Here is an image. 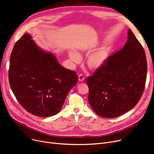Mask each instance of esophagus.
Returning <instances> with one entry per match:
<instances>
[{"label":"esophagus","mask_w":154,"mask_h":154,"mask_svg":"<svg viewBox=\"0 0 154 154\" xmlns=\"http://www.w3.org/2000/svg\"><path fill=\"white\" fill-rule=\"evenodd\" d=\"M84 78H85V77H84V75L83 74H80V75H79V77H78L79 81V82L83 81V80H84Z\"/></svg>","instance_id":"esophagus-1"}]
</instances>
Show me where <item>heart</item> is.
I'll return each instance as SVG.
<instances>
[{
  "label": "heart",
  "mask_w": 154,
  "mask_h": 154,
  "mask_svg": "<svg viewBox=\"0 0 154 154\" xmlns=\"http://www.w3.org/2000/svg\"><path fill=\"white\" fill-rule=\"evenodd\" d=\"M110 50L108 47H103L91 54L87 59V65L91 69H97L101 67L107 62L109 56ZM70 59L74 63L80 61V55L74 51L69 52Z\"/></svg>",
  "instance_id": "b5f03b06"
}]
</instances>
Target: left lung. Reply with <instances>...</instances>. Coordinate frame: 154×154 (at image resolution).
<instances>
[{"label": "left lung", "instance_id": "8db88e82", "mask_svg": "<svg viewBox=\"0 0 154 154\" xmlns=\"http://www.w3.org/2000/svg\"><path fill=\"white\" fill-rule=\"evenodd\" d=\"M147 72L143 47L128 29L124 47L87 79L93 110L102 117L114 118L134 108L142 95Z\"/></svg>", "mask_w": 154, "mask_h": 154}]
</instances>
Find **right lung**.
<instances>
[{
  "label": "right lung",
  "mask_w": 154,
  "mask_h": 154,
  "mask_svg": "<svg viewBox=\"0 0 154 154\" xmlns=\"http://www.w3.org/2000/svg\"><path fill=\"white\" fill-rule=\"evenodd\" d=\"M9 80L23 108L34 116L47 117L60 112L78 77L75 72L60 65L52 53L40 49L26 33L12 49Z\"/></svg>",
  "instance_id": "obj_1"
}]
</instances>
